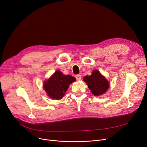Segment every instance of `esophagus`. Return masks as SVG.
<instances>
[{
	"label": "esophagus",
	"mask_w": 147,
	"mask_h": 147,
	"mask_svg": "<svg viewBox=\"0 0 147 147\" xmlns=\"http://www.w3.org/2000/svg\"><path fill=\"white\" fill-rule=\"evenodd\" d=\"M76 78L78 80H80L82 78H81V76L80 74H78V75L76 76Z\"/></svg>",
	"instance_id": "1"
}]
</instances>
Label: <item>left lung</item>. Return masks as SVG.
I'll use <instances>...</instances> for the list:
<instances>
[{"label":"left lung","mask_w":147,"mask_h":147,"mask_svg":"<svg viewBox=\"0 0 147 147\" xmlns=\"http://www.w3.org/2000/svg\"><path fill=\"white\" fill-rule=\"evenodd\" d=\"M84 80L94 95L104 94L109 87V84L98 70L95 69L91 76H86Z\"/></svg>","instance_id":"1"}]
</instances>
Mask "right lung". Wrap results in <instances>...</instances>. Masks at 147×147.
<instances>
[{
  "instance_id": "right-lung-1",
  "label": "right lung",
  "mask_w": 147,
  "mask_h": 147,
  "mask_svg": "<svg viewBox=\"0 0 147 147\" xmlns=\"http://www.w3.org/2000/svg\"><path fill=\"white\" fill-rule=\"evenodd\" d=\"M74 81L76 79L73 76L64 75L58 70L44 83V88L49 97L59 100L64 95L69 84Z\"/></svg>"
}]
</instances>
